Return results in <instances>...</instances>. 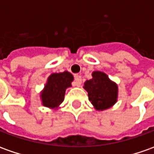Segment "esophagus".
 <instances>
[{
  "mask_svg": "<svg viewBox=\"0 0 154 154\" xmlns=\"http://www.w3.org/2000/svg\"><path fill=\"white\" fill-rule=\"evenodd\" d=\"M82 83V77L80 75H76L75 76V82H74V85L76 87H80Z\"/></svg>",
  "mask_w": 154,
  "mask_h": 154,
  "instance_id": "1",
  "label": "esophagus"
}]
</instances>
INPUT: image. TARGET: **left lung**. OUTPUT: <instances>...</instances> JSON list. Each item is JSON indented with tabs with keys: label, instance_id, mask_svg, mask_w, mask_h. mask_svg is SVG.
<instances>
[{
	"label": "left lung",
	"instance_id": "left-lung-1",
	"mask_svg": "<svg viewBox=\"0 0 154 154\" xmlns=\"http://www.w3.org/2000/svg\"><path fill=\"white\" fill-rule=\"evenodd\" d=\"M83 88L88 92V99L97 111L111 108L118 100L119 88L117 83L110 80L107 74L103 72H93L92 79L84 82Z\"/></svg>",
	"mask_w": 154,
	"mask_h": 154
}]
</instances>
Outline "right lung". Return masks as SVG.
<instances>
[{
    "label": "right lung",
    "mask_w": 154,
    "mask_h": 154,
    "mask_svg": "<svg viewBox=\"0 0 154 154\" xmlns=\"http://www.w3.org/2000/svg\"><path fill=\"white\" fill-rule=\"evenodd\" d=\"M73 80L72 74L67 71L51 74L39 93L42 105L51 109H58L64 101L66 90L72 87Z\"/></svg>",
    "instance_id": "add662e5"
}]
</instances>
